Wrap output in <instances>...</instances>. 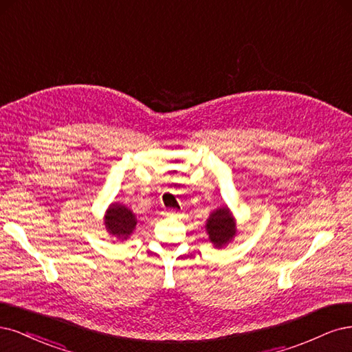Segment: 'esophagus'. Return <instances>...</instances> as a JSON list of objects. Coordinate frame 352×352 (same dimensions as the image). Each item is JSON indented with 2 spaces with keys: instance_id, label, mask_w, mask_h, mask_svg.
<instances>
[{
  "instance_id": "1",
  "label": "esophagus",
  "mask_w": 352,
  "mask_h": 352,
  "mask_svg": "<svg viewBox=\"0 0 352 352\" xmlns=\"http://www.w3.org/2000/svg\"><path fill=\"white\" fill-rule=\"evenodd\" d=\"M175 212H177L175 209H166L165 214H168V217H169V214H175Z\"/></svg>"
}]
</instances>
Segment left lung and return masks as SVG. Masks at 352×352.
I'll use <instances>...</instances> for the list:
<instances>
[{
	"mask_svg": "<svg viewBox=\"0 0 352 352\" xmlns=\"http://www.w3.org/2000/svg\"><path fill=\"white\" fill-rule=\"evenodd\" d=\"M208 232L210 241L214 245H225L226 243L231 241V238L235 234V223L231 218L230 210L223 208L217 212H213L210 214V218L208 219Z\"/></svg>",
	"mask_w": 352,
	"mask_h": 352,
	"instance_id": "8db88e82",
	"label": "left lung"
}]
</instances>
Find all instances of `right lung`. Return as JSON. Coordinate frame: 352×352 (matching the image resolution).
I'll return each mask as SVG.
<instances>
[{"label":"right lung","instance_id":"right-lung-1","mask_svg":"<svg viewBox=\"0 0 352 352\" xmlns=\"http://www.w3.org/2000/svg\"><path fill=\"white\" fill-rule=\"evenodd\" d=\"M134 213L122 205H112L108 210L105 225L109 234L118 238H127L135 226Z\"/></svg>","mask_w":352,"mask_h":352}]
</instances>
